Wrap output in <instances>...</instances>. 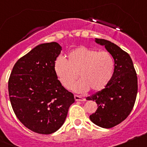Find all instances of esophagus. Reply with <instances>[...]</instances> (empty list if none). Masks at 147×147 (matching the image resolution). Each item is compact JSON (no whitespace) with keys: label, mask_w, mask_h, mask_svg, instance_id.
<instances>
[{"label":"esophagus","mask_w":147,"mask_h":147,"mask_svg":"<svg viewBox=\"0 0 147 147\" xmlns=\"http://www.w3.org/2000/svg\"><path fill=\"white\" fill-rule=\"evenodd\" d=\"M74 98L76 101H85V98L82 97L81 96H78V95H74Z\"/></svg>","instance_id":"34e87169"}]
</instances>
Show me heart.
I'll return each instance as SVG.
<instances>
[{"label":"heart","mask_w":147,"mask_h":147,"mask_svg":"<svg viewBox=\"0 0 147 147\" xmlns=\"http://www.w3.org/2000/svg\"><path fill=\"white\" fill-rule=\"evenodd\" d=\"M67 57V60L58 57L54 62L56 75L65 88H71L78 75L81 80L71 87L78 93L86 92L90 88L95 92L102 90L112 79L115 63L107 51L80 46L71 51Z\"/></svg>","instance_id":"obj_1"}]
</instances>
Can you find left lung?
<instances>
[{
    "mask_svg": "<svg viewBox=\"0 0 147 147\" xmlns=\"http://www.w3.org/2000/svg\"><path fill=\"white\" fill-rule=\"evenodd\" d=\"M95 42L105 46L112 55L115 67L113 77L102 90L87 97L96 102V111L90 115L93 124L111 128L125 120L134 107L138 93V79L129 55L117 45L104 39Z\"/></svg>",
    "mask_w": 147,
    "mask_h": 147,
    "instance_id": "obj_1",
    "label": "left lung"
}]
</instances>
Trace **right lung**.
Returning <instances> with one entry per match:
<instances>
[{
  "label": "right lung",
  "instance_id": "right-lung-1",
  "mask_svg": "<svg viewBox=\"0 0 147 147\" xmlns=\"http://www.w3.org/2000/svg\"><path fill=\"white\" fill-rule=\"evenodd\" d=\"M62 47L56 42L37 45L13 67L8 88L11 107L23 125L39 134H51L65 121L74 94L54 71Z\"/></svg>",
  "mask_w": 147,
  "mask_h": 147
}]
</instances>
